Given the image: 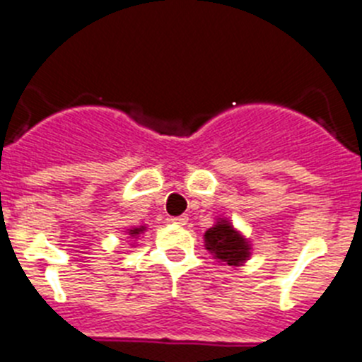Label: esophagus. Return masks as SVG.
Here are the masks:
<instances>
[{"label": "esophagus", "instance_id": "obj_1", "mask_svg": "<svg viewBox=\"0 0 362 362\" xmlns=\"http://www.w3.org/2000/svg\"><path fill=\"white\" fill-rule=\"evenodd\" d=\"M187 220H189L187 216H175V218H171V221H173L175 226H185V223H187Z\"/></svg>", "mask_w": 362, "mask_h": 362}]
</instances>
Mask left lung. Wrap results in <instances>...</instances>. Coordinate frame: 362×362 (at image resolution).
Masks as SVG:
<instances>
[{
    "label": "left lung",
    "instance_id": "8db88e82",
    "mask_svg": "<svg viewBox=\"0 0 362 362\" xmlns=\"http://www.w3.org/2000/svg\"><path fill=\"white\" fill-rule=\"evenodd\" d=\"M204 242L214 259L230 267L243 265L252 254L250 242L233 226L229 218H216L214 226L205 230Z\"/></svg>",
    "mask_w": 362,
    "mask_h": 362
}]
</instances>
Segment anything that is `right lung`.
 <instances>
[{
    "label": "right lung",
    "mask_w": 362,
    "mask_h": 362,
    "mask_svg": "<svg viewBox=\"0 0 362 362\" xmlns=\"http://www.w3.org/2000/svg\"><path fill=\"white\" fill-rule=\"evenodd\" d=\"M142 233H146V226H136V227H132V229L126 230L128 238H139Z\"/></svg>",
    "instance_id": "obj_1"
}]
</instances>
